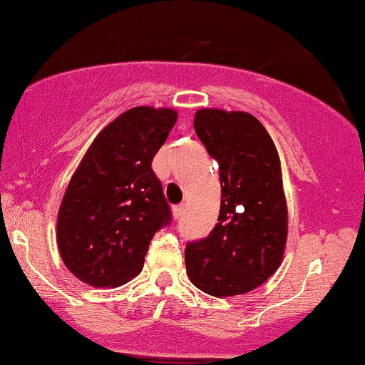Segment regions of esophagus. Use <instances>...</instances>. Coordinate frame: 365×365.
<instances>
[{
	"mask_svg": "<svg viewBox=\"0 0 365 365\" xmlns=\"http://www.w3.org/2000/svg\"><path fill=\"white\" fill-rule=\"evenodd\" d=\"M185 214V204H180V205H175L173 207V216L175 219H180Z\"/></svg>",
	"mask_w": 365,
	"mask_h": 365,
	"instance_id": "esophagus-1",
	"label": "esophagus"
}]
</instances>
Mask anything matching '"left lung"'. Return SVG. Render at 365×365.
Segmentation results:
<instances>
[{
    "label": "left lung",
    "instance_id": "8db88e82",
    "mask_svg": "<svg viewBox=\"0 0 365 365\" xmlns=\"http://www.w3.org/2000/svg\"><path fill=\"white\" fill-rule=\"evenodd\" d=\"M194 129L219 163L221 209L207 238L187 245V275L214 297L240 296L272 277L284 260L287 202L280 158L248 112L200 108Z\"/></svg>",
    "mask_w": 365,
    "mask_h": 365
}]
</instances>
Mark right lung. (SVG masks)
I'll return each mask as SVG.
<instances>
[{
  "mask_svg": "<svg viewBox=\"0 0 365 365\" xmlns=\"http://www.w3.org/2000/svg\"><path fill=\"white\" fill-rule=\"evenodd\" d=\"M173 108L134 107L103 127L73 173L57 214V248L74 277L118 287L143 270L171 212L151 168L177 124Z\"/></svg>",
  "mask_w": 365,
  "mask_h": 365,
  "instance_id": "obj_1",
  "label": "right lung"
}]
</instances>
